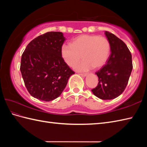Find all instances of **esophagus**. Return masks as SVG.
I'll list each match as a JSON object with an SVG mask.
<instances>
[{"instance_id":"obj_1","label":"esophagus","mask_w":147,"mask_h":147,"mask_svg":"<svg viewBox=\"0 0 147 147\" xmlns=\"http://www.w3.org/2000/svg\"><path fill=\"white\" fill-rule=\"evenodd\" d=\"M79 74L81 76H86L87 75L86 73H80Z\"/></svg>"}]
</instances>
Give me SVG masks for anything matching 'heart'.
<instances>
[{"label": "heart", "instance_id": "b5f03b06", "mask_svg": "<svg viewBox=\"0 0 147 147\" xmlns=\"http://www.w3.org/2000/svg\"><path fill=\"white\" fill-rule=\"evenodd\" d=\"M111 45L105 36L82 35L73 39L71 45L63 44L61 54L65 63L73 67L83 57V61L76 67L78 71H88L100 68L107 62Z\"/></svg>", "mask_w": 147, "mask_h": 147}]
</instances>
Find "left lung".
Masks as SVG:
<instances>
[{
    "instance_id": "left-lung-1",
    "label": "left lung",
    "mask_w": 147,
    "mask_h": 147,
    "mask_svg": "<svg viewBox=\"0 0 147 147\" xmlns=\"http://www.w3.org/2000/svg\"><path fill=\"white\" fill-rule=\"evenodd\" d=\"M105 34L110 42L111 53L107 63L96 72L98 83L92 91L99 98L111 100L126 88L133 69L132 56L123 41L107 31Z\"/></svg>"
}]
</instances>
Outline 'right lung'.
I'll list each match as a JSON object with an SVG mask.
<instances>
[{
    "label": "right lung",
    "mask_w": 147,
    "mask_h": 147,
    "mask_svg": "<svg viewBox=\"0 0 147 147\" xmlns=\"http://www.w3.org/2000/svg\"><path fill=\"white\" fill-rule=\"evenodd\" d=\"M64 40L62 32H47L32 40L22 54V77L34 98L45 102L57 98L74 74L61 54Z\"/></svg>",
    "instance_id": "1"
}]
</instances>
